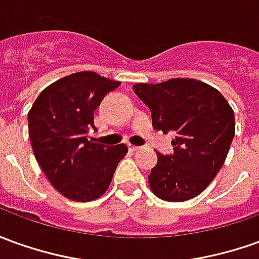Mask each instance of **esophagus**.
<instances>
[{
    "instance_id": "34e87169",
    "label": "esophagus",
    "mask_w": 259,
    "mask_h": 259,
    "mask_svg": "<svg viewBox=\"0 0 259 259\" xmlns=\"http://www.w3.org/2000/svg\"><path fill=\"white\" fill-rule=\"evenodd\" d=\"M128 149H130V152H137V151H140L141 147H135V145H128Z\"/></svg>"
}]
</instances>
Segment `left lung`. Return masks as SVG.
Masks as SVG:
<instances>
[{"instance_id":"1","label":"left lung","mask_w":259,"mask_h":259,"mask_svg":"<svg viewBox=\"0 0 259 259\" xmlns=\"http://www.w3.org/2000/svg\"><path fill=\"white\" fill-rule=\"evenodd\" d=\"M134 92L152 112V125L176 134L174 155H158L148 176L162 200H190L206 189L227 158L235 134L234 111L217 89L194 78L138 83Z\"/></svg>"}]
</instances>
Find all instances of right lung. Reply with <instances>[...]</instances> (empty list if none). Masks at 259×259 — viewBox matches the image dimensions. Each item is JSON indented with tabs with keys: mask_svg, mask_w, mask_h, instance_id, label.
<instances>
[{
	"mask_svg": "<svg viewBox=\"0 0 259 259\" xmlns=\"http://www.w3.org/2000/svg\"><path fill=\"white\" fill-rule=\"evenodd\" d=\"M119 84L96 72L73 73L48 85L28 112L37 163L52 186L70 200L101 197L128 152L124 144L107 147L89 137L96 130V108Z\"/></svg>",
	"mask_w": 259,
	"mask_h": 259,
	"instance_id": "obj_1",
	"label": "right lung"
}]
</instances>
